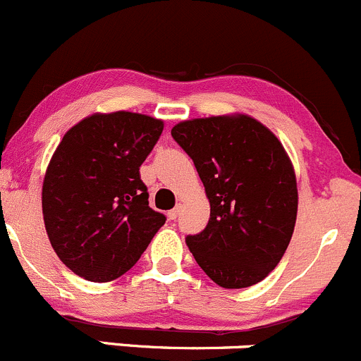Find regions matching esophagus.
<instances>
[{"mask_svg": "<svg viewBox=\"0 0 361 361\" xmlns=\"http://www.w3.org/2000/svg\"><path fill=\"white\" fill-rule=\"evenodd\" d=\"M179 214H180V208L179 207L173 208V210L169 212V219H170V221H176V219L179 217Z\"/></svg>", "mask_w": 361, "mask_h": 361, "instance_id": "1", "label": "esophagus"}]
</instances>
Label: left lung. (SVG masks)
I'll list each match as a JSON object with an SVG mask.
<instances>
[{"label":"left lung","mask_w":361,"mask_h":361,"mask_svg":"<svg viewBox=\"0 0 361 361\" xmlns=\"http://www.w3.org/2000/svg\"><path fill=\"white\" fill-rule=\"evenodd\" d=\"M172 137L210 202L207 228L185 238L198 266L224 288L262 281L283 257L297 219L295 172L281 142L247 114L180 121Z\"/></svg>","instance_id":"8db88e82"}]
</instances>
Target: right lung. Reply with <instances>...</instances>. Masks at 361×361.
Segmentation results:
<instances>
[{"label":"right lung","mask_w":361,"mask_h":361,"mask_svg":"<svg viewBox=\"0 0 361 361\" xmlns=\"http://www.w3.org/2000/svg\"><path fill=\"white\" fill-rule=\"evenodd\" d=\"M161 132L163 121L146 114L95 113L55 149L43 180V221L55 254L78 276L116 280L165 224L139 173Z\"/></svg>","instance_id":"1"}]
</instances>
